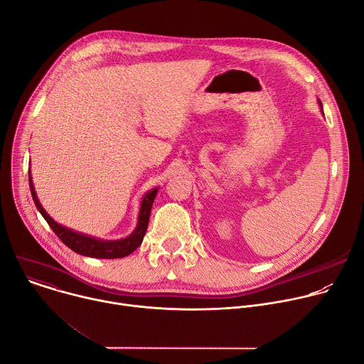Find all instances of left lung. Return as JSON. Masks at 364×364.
Wrapping results in <instances>:
<instances>
[{"label":"left lung","instance_id":"1","mask_svg":"<svg viewBox=\"0 0 364 364\" xmlns=\"http://www.w3.org/2000/svg\"><path fill=\"white\" fill-rule=\"evenodd\" d=\"M318 105H320V108L323 109V103H321V100H318Z\"/></svg>","mask_w":364,"mask_h":364}]
</instances>
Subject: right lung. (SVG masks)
Masks as SVG:
<instances>
[{
  "mask_svg": "<svg viewBox=\"0 0 364 364\" xmlns=\"http://www.w3.org/2000/svg\"><path fill=\"white\" fill-rule=\"evenodd\" d=\"M28 181H30V191L33 196V200L37 205L38 212L41 213V216L44 218V220L48 223V226L51 228L59 239L68 246L70 247L73 252L83 255V256H89V257H97V259H117V257H125L129 253H132L141 243L142 239L145 236L146 228H148V220H149V213H151V207L154 203L155 196L159 193V187L152 188L148 193H145V196L141 200V205H139V213H138V222H136V228L134 229V232L124 239H117V240H105V239H99L95 236H89L80 232H76L73 229H69L66 226L59 225L58 222H55L48 216V213L43 209V205L36 194V188L31 180V173L28 168Z\"/></svg>",
  "mask_w": 364,
  "mask_h": 364,
  "instance_id": "1",
  "label": "right lung"
}]
</instances>
